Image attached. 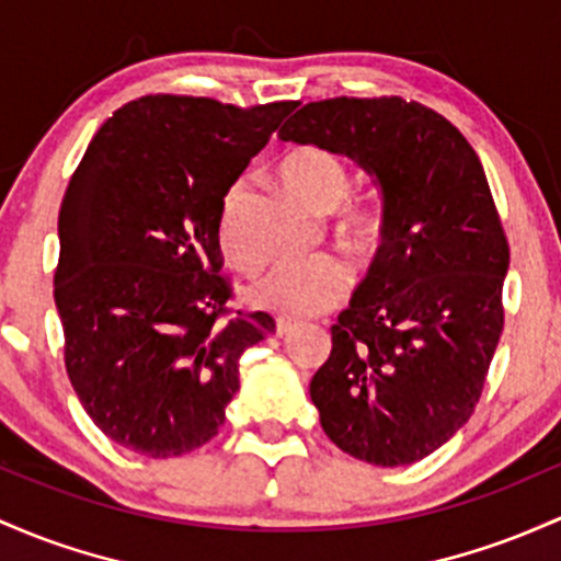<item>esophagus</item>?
I'll list each match as a JSON object with an SVG mask.
<instances>
[{
  "label": "esophagus",
  "instance_id": "esophagus-1",
  "mask_svg": "<svg viewBox=\"0 0 561 561\" xmlns=\"http://www.w3.org/2000/svg\"><path fill=\"white\" fill-rule=\"evenodd\" d=\"M295 330H298V322H293V319H285V317L276 319V335H279V337L293 335Z\"/></svg>",
  "mask_w": 561,
  "mask_h": 561
}]
</instances>
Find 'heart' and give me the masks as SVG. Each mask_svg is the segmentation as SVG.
Instances as JSON below:
<instances>
[{
	"mask_svg": "<svg viewBox=\"0 0 561 561\" xmlns=\"http://www.w3.org/2000/svg\"><path fill=\"white\" fill-rule=\"evenodd\" d=\"M276 178H279L282 188L306 210L328 215L341 207L335 231L356 257L367 255L378 244L380 231H383L380 210L367 199H346L351 191V172L335 151L313 144L295 146L276 164ZM244 196H248V181L244 178L233 181L220 202L218 237L229 257L248 266V261L239 255L237 244H233ZM348 282L346 266L335 257L322 255L313 261L282 263V266L271 268L268 274L252 282L248 298L257 309L274 311L287 319L317 317L346 298Z\"/></svg>",
	"mask_w": 561,
	"mask_h": 561,
	"instance_id": "1",
	"label": "heart"
}]
</instances>
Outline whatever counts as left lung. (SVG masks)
Listing matches in <instances>:
<instances>
[{"label": "left lung", "mask_w": 561, "mask_h": 561, "mask_svg": "<svg viewBox=\"0 0 561 561\" xmlns=\"http://www.w3.org/2000/svg\"><path fill=\"white\" fill-rule=\"evenodd\" d=\"M354 159L383 194V244L311 378L324 434L408 466L463 428L503 332L508 242L477 151L423 103L330 98L279 130Z\"/></svg>", "instance_id": "1"}]
</instances>
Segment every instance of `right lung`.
I'll use <instances>...</instances> for the list:
<instances>
[{"mask_svg":"<svg viewBox=\"0 0 561 561\" xmlns=\"http://www.w3.org/2000/svg\"><path fill=\"white\" fill-rule=\"evenodd\" d=\"M293 108L144 95L103 122L71 175L53 290L66 373L116 445L149 458L207 445L239 391V359L274 332L268 313L226 306L218 218Z\"/></svg>","mask_w":561,"mask_h":561,"instance_id":"obj_1","label":"right lung"}]
</instances>
